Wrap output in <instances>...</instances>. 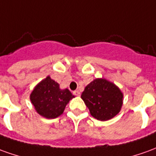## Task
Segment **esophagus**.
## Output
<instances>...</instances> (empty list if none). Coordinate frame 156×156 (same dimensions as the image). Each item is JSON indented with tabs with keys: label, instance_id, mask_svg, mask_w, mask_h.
<instances>
[{
	"label": "esophagus",
	"instance_id": "obj_1",
	"mask_svg": "<svg viewBox=\"0 0 156 156\" xmlns=\"http://www.w3.org/2000/svg\"><path fill=\"white\" fill-rule=\"evenodd\" d=\"M73 94L76 95V96H79L80 95V91L79 90H75V91H73Z\"/></svg>",
	"mask_w": 156,
	"mask_h": 156
}]
</instances>
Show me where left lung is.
Masks as SVG:
<instances>
[{
  "label": "left lung",
  "instance_id": "1",
  "mask_svg": "<svg viewBox=\"0 0 156 156\" xmlns=\"http://www.w3.org/2000/svg\"><path fill=\"white\" fill-rule=\"evenodd\" d=\"M81 98L91 116L100 121H107L120 112L123 94L112 82L96 78L86 86Z\"/></svg>",
  "mask_w": 156,
  "mask_h": 156
}]
</instances>
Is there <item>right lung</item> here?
<instances>
[{
	"instance_id": "1",
	"label": "right lung",
	"mask_w": 156,
	"mask_h": 156,
	"mask_svg": "<svg viewBox=\"0 0 156 156\" xmlns=\"http://www.w3.org/2000/svg\"><path fill=\"white\" fill-rule=\"evenodd\" d=\"M73 97L68 89H61L59 83L48 76L34 87L30 101L40 116L53 119L62 114L67 103Z\"/></svg>"
}]
</instances>
